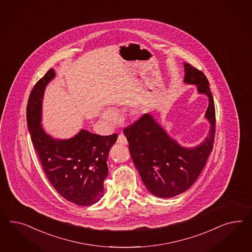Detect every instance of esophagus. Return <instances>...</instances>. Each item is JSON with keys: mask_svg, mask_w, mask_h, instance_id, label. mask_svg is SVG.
Listing matches in <instances>:
<instances>
[{"mask_svg": "<svg viewBox=\"0 0 252 252\" xmlns=\"http://www.w3.org/2000/svg\"><path fill=\"white\" fill-rule=\"evenodd\" d=\"M117 143L118 144H122V145H126L127 144V140L126 137H125L124 134H120L117 138Z\"/></svg>", "mask_w": 252, "mask_h": 252, "instance_id": "esophagus-1", "label": "esophagus"}]
</instances>
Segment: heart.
Wrapping results in <instances>:
<instances>
[{"label":"heart","instance_id":"1","mask_svg":"<svg viewBox=\"0 0 252 252\" xmlns=\"http://www.w3.org/2000/svg\"><path fill=\"white\" fill-rule=\"evenodd\" d=\"M101 117L104 121L108 123H115L116 120V115L115 113L111 110H105L103 111V113L101 114Z\"/></svg>","mask_w":252,"mask_h":252}]
</instances>
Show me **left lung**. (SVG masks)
<instances>
[{
	"label": "left lung",
	"instance_id": "left-lung-1",
	"mask_svg": "<svg viewBox=\"0 0 252 252\" xmlns=\"http://www.w3.org/2000/svg\"><path fill=\"white\" fill-rule=\"evenodd\" d=\"M184 82L197 86L209 98L205 118L210 131L205 140L194 148L179 145L153 116L142 115L124 129L130 155L147 189L160 198H172L188 190L197 180L214 148L215 109L206 76L189 63H184Z\"/></svg>",
	"mask_w": 252,
	"mask_h": 252
}]
</instances>
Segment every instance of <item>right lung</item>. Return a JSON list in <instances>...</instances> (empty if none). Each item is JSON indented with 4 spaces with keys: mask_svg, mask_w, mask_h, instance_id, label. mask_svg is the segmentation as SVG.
<instances>
[{
    "mask_svg": "<svg viewBox=\"0 0 252 252\" xmlns=\"http://www.w3.org/2000/svg\"><path fill=\"white\" fill-rule=\"evenodd\" d=\"M55 76L50 69L31 91L27 122L31 141L49 182L63 198L78 206L96 203L104 194L108 155L117 134L99 136L81 129L69 139H56L41 126L42 99L46 86Z\"/></svg>",
    "mask_w": 252,
    "mask_h": 252,
    "instance_id": "add662e5",
    "label": "right lung"
}]
</instances>
